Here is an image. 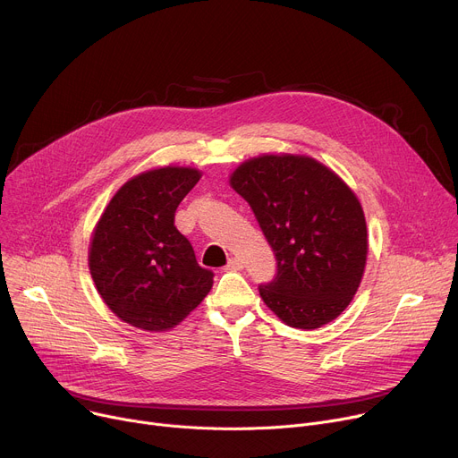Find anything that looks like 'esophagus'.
Returning a JSON list of instances; mask_svg holds the SVG:
<instances>
[{
  "label": "esophagus",
  "mask_w": 458,
  "mask_h": 458,
  "mask_svg": "<svg viewBox=\"0 0 458 458\" xmlns=\"http://www.w3.org/2000/svg\"><path fill=\"white\" fill-rule=\"evenodd\" d=\"M226 268L228 270H242V260L239 257H230Z\"/></svg>",
  "instance_id": "esophagus-1"
}]
</instances>
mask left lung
<instances>
[{
    "label": "left lung",
    "mask_w": 458,
    "mask_h": 458,
    "mask_svg": "<svg viewBox=\"0 0 458 458\" xmlns=\"http://www.w3.org/2000/svg\"><path fill=\"white\" fill-rule=\"evenodd\" d=\"M230 182L276 255V277L259 284L267 306L302 330L341 315L360 284L368 253L355 193L332 170L301 156L250 159Z\"/></svg>",
    "instance_id": "left-lung-1"
}]
</instances>
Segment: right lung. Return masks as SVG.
I'll use <instances>...</instances> for the list:
<instances>
[{
	"label": "right lung",
	"mask_w": 458,
	"mask_h": 458,
	"mask_svg": "<svg viewBox=\"0 0 458 458\" xmlns=\"http://www.w3.org/2000/svg\"><path fill=\"white\" fill-rule=\"evenodd\" d=\"M193 168L166 166L124 182L103 212L89 265L106 306L148 332L174 328L214 284L190 241L175 228V210L198 184Z\"/></svg>",
	"instance_id": "obj_1"
}]
</instances>
